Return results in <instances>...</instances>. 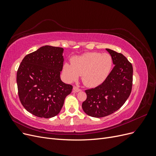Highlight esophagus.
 I'll list each match as a JSON object with an SVG mask.
<instances>
[{
    "label": "esophagus",
    "mask_w": 156,
    "mask_h": 156,
    "mask_svg": "<svg viewBox=\"0 0 156 156\" xmlns=\"http://www.w3.org/2000/svg\"><path fill=\"white\" fill-rule=\"evenodd\" d=\"M73 89V91L75 92H77L81 91V89H80L78 87H76V86H74Z\"/></svg>",
    "instance_id": "esophagus-1"
}]
</instances>
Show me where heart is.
<instances>
[{"label": "heart", "mask_w": 156, "mask_h": 156, "mask_svg": "<svg viewBox=\"0 0 156 156\" xmlns=\"http://www.w3.org/2000/svg\"><path fill=\"white\" fill-rule=\"evenodd\" d=\"M113 66L112 56L108 53L89 52L74 56L72 64L65 63L62 73L67 81L72 83L81 75L83 83L88 87H96L104 82Z\"/></svg>", "instance_id": "obj_1"}]
</instances>
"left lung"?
I'll use <instances>...</instances> for the list:
<instances>
[{
	"label": "left lung",
	"instance_id": "8db88e82",
	"mask_svg": "<svg viewBox=\"0 0 156 156\" xmlns=\"http://www.w3.org/2000/svg\"><path fill=\"white\" fill-rule=\"evenodd\" d=\"M115 66L105 81L94 88L86 90L87 100L82 104L88 115L101 118L115 112L129 98L133 84V66L122 53L106 49Z\"/></svg>",
	"mask_w": 156,
	"mask_h": 156
}]
</instances>
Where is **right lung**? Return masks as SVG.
I'll use <instances>...</instances> for the list:
<instances>
[{"mask_svg": "<svg viewBox=\"0 0 156 156\" xmlns=\"http://www.w3.org/2000/svg\"><path fill=\"white\" fill-rule=\"evenodd\" d=\"M64 49L45 45L26 55L17 72L18 95L25 109L37 117L55 116L73 87L63 83Z\"/></svg>", "mask_w": 156, "mask_h": 156, "instance_id": "right-lung-1", "label": "right lung"}]
</instances>
